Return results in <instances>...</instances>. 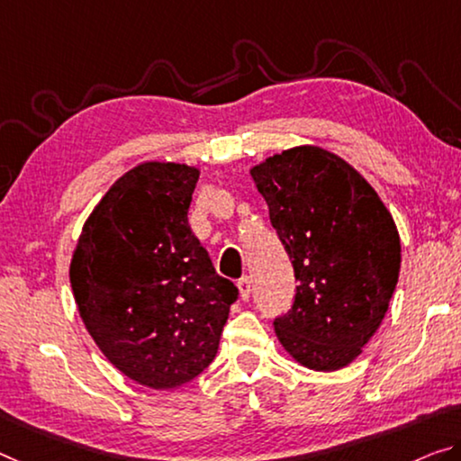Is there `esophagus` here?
Segmentation results:
<instances>
[{"label":"esophagus","instance_id":"obj_1","mask_svg":"<svg viewBox=\"0 0 461 461\" xmlns=\"http://www.w3.org/2000/svg\"><path fill=\"white\" fill-rule=\"evenodd\" d=\"M237 286H239L240 299H243V301L249 299V296H251V278H249V276H243V278L237 282Z\"/></svg>","mask_w":461,"mask_h":461}]
</instances>
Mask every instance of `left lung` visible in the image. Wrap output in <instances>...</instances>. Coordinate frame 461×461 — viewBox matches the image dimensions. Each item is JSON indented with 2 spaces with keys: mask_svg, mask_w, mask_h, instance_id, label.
<instances>
[{
  "mask_svg": "<svg viewBox=\"0 0 461 461\" xmlns=\"http://www.w3.org/2000/svg\"><path fill=\"white\" fill-rule=\"evenodd\" d=\"M251 176L299 280L276 336L307 369H344L387 313L402 261L398 226L371 183L325 148H288Z\"/></svg>",
  "mask_w": 461,
  "mask_h": 461,
  "instance_id": "8db88e82",
  "label": "left lung"
}]
</instances>
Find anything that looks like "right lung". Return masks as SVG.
<instances>
[{
    "label": "right lung",
    "instance_id": "1",
    "mask_svg": "<svg viewBox=\"0 0 461 461\" xmlns=\"http://www.w3.org/2000/svg\"><path fill=\"white\" fill-rule=\"evenodd\" d=\"M200 168L146 160L90 212L69 282L95 344L125 377L173 389L214 360L239 290L187 224Z\"/></svg>",
    "mask_w": 461,
    "mask_h": 461
}]
</instances>
